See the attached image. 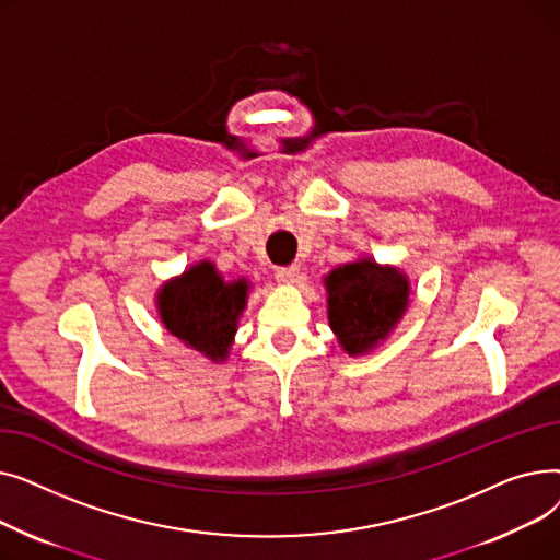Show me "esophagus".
Segmentation results:
<instances>
[{"mask_svg": "<svg viewBox=\"0 0 560 560\" xmlns=\"http://www.w3.org/2000/svg\"><path fill=\"white\" fill-rule=\"evenodd\" d=\"M300 277L298 265H288V268H277V281L279 283H295Z\"/></svg>", "mask_w": 560, "mask_h": 560, "instance_id": "34e87169", "label": "esophagus"}]
</instances>
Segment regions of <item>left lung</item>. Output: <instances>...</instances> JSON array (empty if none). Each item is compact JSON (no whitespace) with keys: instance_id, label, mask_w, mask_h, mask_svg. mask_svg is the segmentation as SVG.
Returning <instances> with one entry per match:
<instances>
[{"instance_id":"left-lung-1","label":"left lung","mask_w":560,"mask_h":560,"mask_svg":"<svg viewBox=\"0 0 560 560\" xmlns=\"http://www.w3.org/2000/svg\"><path fill=\"white\" fill-rule=\"evenodd\" d=\"M329 327L349 357L386 340L408 306V279L399 268L372 258L345 262L325 277Z\"/></svg>"}]
</instances>
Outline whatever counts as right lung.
Here are the masks:
<instances>
[{"label": "right lung", "mask_w": 560, "mask_h": 560, "mask_svg": "<svg viewBox=\"0 0 560 560\" xmlns=\"http://www.w3.org/2000/svg\"><path fill=\"white\" fill-rule=\"evenodd\" d=\"M247 290L245 279L224 281L211 260H199L159 288L156 308L172 336L218 363L229 354Z\"/></svg>", "instance_id": "add662e5"}]
</instances>
